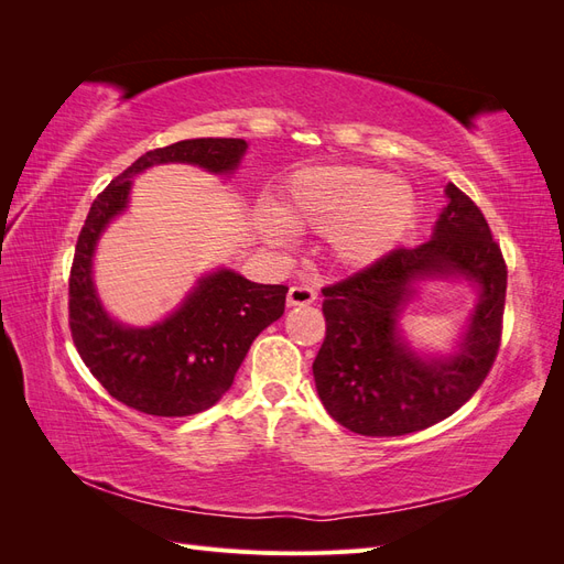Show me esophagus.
I'll return each mask as SVG.
<instances>
[{"label": "esophagus", "instance_id": "esophagus-1", "mask_svg": "<svg viewBox=\"0 0 564 564\" xmlns=\"http://www.w3.org/2000/svg\"><path fill=\"white\" fill-rule=\"evenodd\" d=\"M317 299V292H315V286L305 280V278H301V282L299 284H294L292 289H289V294H286V303L289 305H308V303H313Z\"/></svg>", "mask_w": 564, "mask_h": 564}]
</instances>
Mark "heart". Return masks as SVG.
<instances>
[{
    "instance_id": "heart-1",
    "label": "heart",
    "mask_w": 564,
    "mask_h": 564,
    "mask_svg": "<svg viewBox=\"0 0 564 564\" xmlns=\"http://www.w3.org/2000/svg\"><path fill=\"white\" fill-rule=\"evenodd\" d=\"M416 216L414 191L371 166H317L286 183L278 216L259 224L272 242H284L286 226L329 235L336 259L365 265L400 242Z\"/></svg>"
}]
</instances>
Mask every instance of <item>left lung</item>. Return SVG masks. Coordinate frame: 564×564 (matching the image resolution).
Here are the masks:
<instances>
[{
	"label": "left lung",
	"instance_id": "8db88e82",
	"mask_svg": "<svg viewBox=\"0 0 564 564\" xmlns=\"http://www.w3.org/2000/svg\"><path fill=\"white\" fill-rule=\"evenodd\" d=\"M449 204L433 237L392 249L379 261L322 289L327 322L313 362L317 395L344 429L395 437L452 416L482 386L497 360L508 270L477 204L447 185ZM466 276L481 296L459 350L421 358L397 332L401 305L419 279Z\"/></svg>",
	"mask_w": 564,
	"mask_h": 564
}]
</instances>
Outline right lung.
Masks as SVG:
<instances>
[{
  "label": "right lung",
  "instance_id": "add662e5",
  "mask_svg": "<svg viewBox=\"0 0 564 564\" xmlns=\"http://www.w3.org/2000/svg\"><path fill=\"white\" fill-rule=\"evenodd\" d=\"M245 152L242 139H191L145 152L94 199L77 237L67 294L75 348L115 400L143 414L191 416L214 406L232 386L253 338L282 317L289 286L256 284L232 270H216L155 327H122L104 311L94 289L96 242L127 209L131 178L148 166L183 162L232 174Z\"/></svg>",
  "mask_w": 564,
  "mask_h": 564
}]
</instances>
